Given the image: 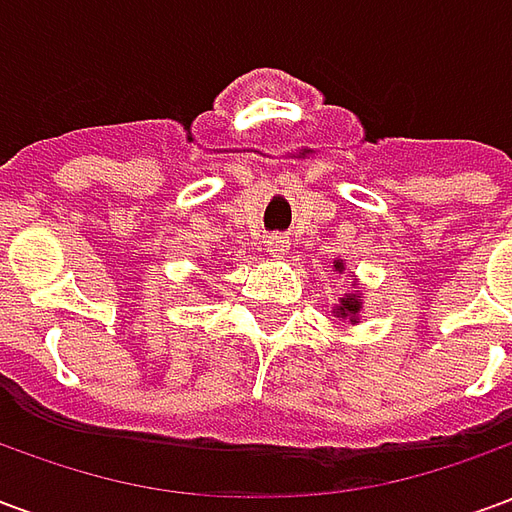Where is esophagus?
<instances>
[{
  "label": "esophagus",
  "mask_w": 512,
  "mask_h": 512,
  "mask_svg": "<svg viewBox=\"0 0 512 512\" xmlns=\"http://www.w3.org/2000/svg\"><path fill=\"white\" fill-rule=\"evenodd\" d=\"M266 249H268V255L277 257V260H279V257H285V255H288V249H290L288 235H279V233L268 235Z\"/></svg>",
  "instance_id": "esophagus-1"
}]
</instances>
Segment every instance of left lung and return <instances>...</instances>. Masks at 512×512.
I'll return each mask as SVG.
<instances>
[{
	"instance_id": "left-lung-1",
	"label": "left lung",
	"mask_w": 512,
	"mask_h": 512,
	"mask_svg": "<svg viewBox=\"0 0 512 512\" xmlns=\"http://www.w3.org/2000/svg\"><path fill=\"white\" fill-rule=\"evenodd\" d=\"M334 271L337 274H354V271H345V263L337 257L334 260ZM362 304H365V296H362V290H351V293H345L340 304H334V315L340 318V321H348L351 326L362 321Z\"/></svg>"
}]
</instances>
